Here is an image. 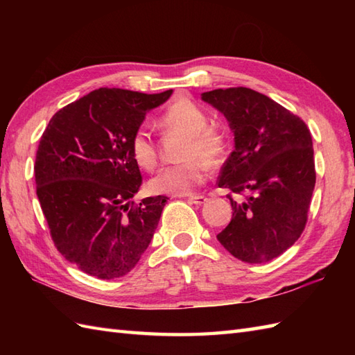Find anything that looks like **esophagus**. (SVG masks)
<instances>
[{"instance_id": "esophagus-1", "label": "esophagus", "mask_w": 355, "mask_h": 355, "mask_svg": "<svg viewBox=\"0 0 355 355\" xmlns=\"http://www.w3.org/2000/svg\"><path fill=\"white\" fill-rule=\"evenodd\" d=\"M187 200H189L191 202H193V205H202V202H206V197L205 195H189L187 197Z\"/></svg>"}]
</instances>
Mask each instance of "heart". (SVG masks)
<instances>
[{
  "mask_svg": "<svg viewBox=\"0 0 355 355\" xmlns=\"http://www.w3.org/2000/svg\"><path fill=\"white\" fill-rule=\"evenodd\" d=\"M206 110L189 99H183L164 112L162 125L171 135H183L180 148L182 163L164 166L149 180L155 193H187L207 178V162L218 166L229 153L227 134L210 126ZM130 153L141 169L150 171L158 160L157 143L146 126H137L130 139ZM207 162L205 164L204 162Z\"/></svg>",
  "mask_w": 355,
  "mask_h": 355,
  "instance_id": "1",
  "label": "heart"
}]
</instances>
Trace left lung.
I'll return each mask as SVG.
<instances>
[{
    "instance_id": "1",
    "label": "left lung",
    "mask_w": 355,
    "mask_h": 355,
    "mask_svg": "<svg viewBox=\"0 0 355 355\" xmlns=\"http://www.w3.org/2000/svg\"><path fill=\"white\" fill-rule=\"evenodd\" d=\"M227 117L235 150L218 186L244 194L232 202V220L216 235L239 261L263 263L290 248L306 225L315 184L311 134L305 122L266 94L245 87L202 93Z\"/></svg>"
}]
</instances>
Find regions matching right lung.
I'll return each mask as SVG.
<instances>
[{
  "label": "right lung",
  "instance_id": "add662e5",
  "mask_svg": "<svg viewBox=\"0 0 355 355\" xmlns=\"http://www.w3.org/2000/svg\"><path fill=\"white\" fill-rule=\"evenodd\" d=\"M172 89L99 88L59 110L40 140L36 195L58 252L99 279L125 276L145 253L169 198H131L141 186L130 139Z\"/></svg>",
  "mask_w": 355,
  "mask_h": 355
}]
</instances>
